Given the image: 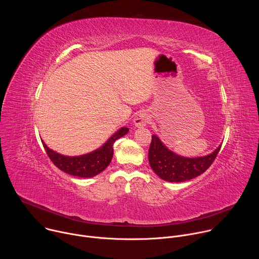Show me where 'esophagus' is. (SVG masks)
Masks as SVG:
<instances>
[{
  "label": "esophagus",
  "mask_w": 259,
  "mask_h": 259,
  "mask_svg": "<svg viewBox=\"0 0 259 259\" xmlns=\"http://www.w3.org/2000/svg\"><path fill=\"white\" fill-rule=\"evenodd\" d=\"M151 120V116L149 113L146 112H140L139 114H137L133 120V123L135 125V127L137 128H141L144 127L147 123L150 122Z\"/></svg>",
  "instance_id": "esophagus-1"
}]
</instances>
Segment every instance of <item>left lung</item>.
Masks as SVG:
<instances>
[{"instance_id": "left-lung-1", "label": "left lung", "mask_w": 259, "mask_h": 259, "mask_svg": "<svg viewBox=\"0 0 259 259\" xmlns=\"http://www.w3.org/2000/svg\"><path fill=\"white\" fill-rule=\"evenodd\" d=\"M220 147L221 144L207 156L188 158L170 151L159 136L154 134L149 151V162L155 173L163 180L183 182L204 173L215 160Z\"/></svg>"}]
</instances>
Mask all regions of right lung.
Instances as JSON below:
<instances>
[{
	"mask_svg": "<svg viewBox=\"0 0 259 259\" xmlns=\"http://www.w3.org/2000/svg\"><path fill=\"white\" fill-rule=\"evenodd\" d=\"M129 129L127 127H122L115 134L110 136L103 143V145L98 147L97 150L85 155L75 157L63 156L51 150L44 141H42V143L50 160L61 171L73 176L89 178L99 174L109 165L114 155V142L126 135Z\"/></svg>",
	"mask_w": 259,
	"mask_h": 259,
	"instance_id": "obj_1",
	"label": "right lung"
}]
</instances>
